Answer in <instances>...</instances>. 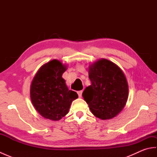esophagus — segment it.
Wrapping results in <instances>:
<instances>
[{"instance_id":"esophagus-1","label":"esophagus","mask_w":157,"mask_h":157,"mask_svg":"<svg viewBox=\"0 0 157 157\" xmlns=\"http://www.w3.org/2000/svg\"><path fill=\"white\" fill-rule=\"evenodd\" d=\"M82 92H83L82 90H80V91H78V94L79 98H81L82 96Z\"/></svg>"}]
</instances>
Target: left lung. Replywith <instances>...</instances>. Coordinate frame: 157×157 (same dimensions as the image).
Masks as SVG:
<instances>
[{
    "instance_id": "obj_1",
    "label": "left lung",
    "mask_w": 157,
    "mask_h": 157,
    "mask_svg": "<svg viewBox=\"0 0 157 157\" xmlns=\"http://www.w3.org/2000/svg\"><path fill=\"white\" fill-rule=\"evenodd\" d=\"M91 86L82 94L92 114L101 119L114 117L121 111L128 97V85L121 69L106 59L89 68Z\"/></svg>"
}]
</instances>
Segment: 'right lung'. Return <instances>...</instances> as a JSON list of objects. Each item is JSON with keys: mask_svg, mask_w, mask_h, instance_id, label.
<instances>
[{"mask_svg": "<svg viewBox=\"0 0 157 157\" xmlns=\"http://www.w3.org/2000/svg\"><path fill=\"white\" fill-rule=\"evenodd\" d=\"M66 67L58 60H52L38 70L33 79L30 97L32 102L44 118L57 121L68 113L73 101L78 98L69 90L62 78Z\"/></svg>", "mask_w": 157, "mask_h": 157, "instance_id": "right-lung-1", "label": "right lung"}]
</instances>
